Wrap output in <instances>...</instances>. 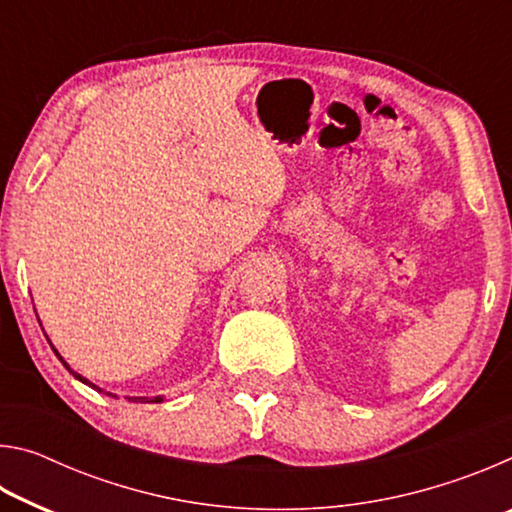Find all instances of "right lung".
I'll list each match as a JSON object with an SVG mask.
<instances>
[{"mask_svg":"<svg viewBox=\"0 0 512 512\" xmlns=\"http://www.w3.org/2000/svg\"><path fill=\"white\" fill-rule=\"evenodd\" d=\"M47 341H49V339H47ZM49 345H51V343H49ZM51 348H54V345H51ZM54 352H56V357H58L60 361H63V366H65V368H67L69 372H72V375H74L76 379H79V381H83V384H88V386H92V388H97V391H99V393H103V388H99V386H94L90 379H85V377H81V375H79V372H74L72 368H69V366H67V361H65L63 357H60V354H58V350H56V348H54ZM106 395H110V397H117V395H112V393H106ZM162 400H164V397H162V395H158V397H128V402H142V404H144V402H153V404H158V402H162Z\"/></svg>","mask_w":512,"mask_h":512,"instance_id":"right-lung-1","label":"right lung"}]
</instances>
